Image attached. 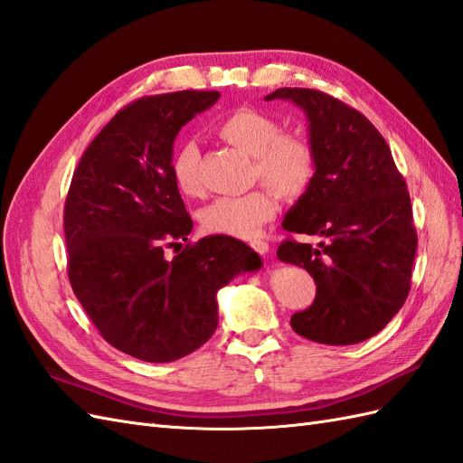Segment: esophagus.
Masks as SVG:
<instances>
[{
    "label": "esophagus",
    "instance_id": "34e87169",
    "mask_svg": "<svg viewBox=\"0 0 463 463\" xmlns=\"http://www.w3.org/2000/svg\"><path fill=\"white\" fill-rule=\"evenodd\" d=\"M251 247L259 253V255H267L269 253V243L267 241H261V240H255L251 241Z\"/></svg>",
    "mask_w": 463,
    "mask_h": 463
}]
</instances>
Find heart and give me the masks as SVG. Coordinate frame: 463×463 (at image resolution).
<instances>
[{"instance_id": "obj_1", "label": "heart", "mask_w": 463, "mask_h": 463, "mask_svg": "<svg viewBox=\"0 0 463 463\" xmlns=\"http://www.w3.org/2000/svg\"><path fill=\"white\" fill-rule=\"evenodd\" d=\"M218 135L247 156H253V173L285 200H297L310 188L317 175V156L300 135L280 133L275 118L243 108L218 126ZM200 151L194 141L176 146L171 163L175 184L186 196L200 194ZM275 216V198L269 190H253L241 196H222L200 213L202 228L210 233L250 240Z\"/></svg>"}]
</instances>
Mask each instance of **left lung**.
<instances>
[{"label": "left lung", "mask_w": 463, "mask_h": 463, "mask_svg": "<svg viewBox=\"0 0 463 463\" xmlns=\"http://www.w3.org/2000/svg\"><path fill=\"white\" fill-rule=\"evenodd\" d=\"M308 121L317 156L310 188L283 220V230L318 235L312 247L287 240L277 257L307 269L317 283L312 307L290 326L307 340L352 345L379 334L411 290L416 255L412 206L385 139L365 116L328 94L279 88Z\"/></svg>", "instance_id": "obj_1"}]
</instances>
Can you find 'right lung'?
<instances>
[{"instance_id": "1", "label": "right lung", "mask_w": 463, "mask_h": 463, "mask_svg": "<svg viewBox=\"0 0 463 463\" xmlns=\"http://www.w3.org/2000/svg\"><path fill=\"white\" fill-rule=\"evenodd\" d=\"M220 92H173L121 109L78 163L64 206L69 279L104 340L151 364L193 354L218 328V290L263 265L250 245L208 235L186 241L193 220L171 173L183 126Z\"/></svg>"}]
</instances>
